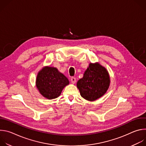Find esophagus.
I'll use <instances>...</instances> for the list:
<instances>
[{"label":"esophagus","mask_w":146,"mask_h":146,"mask_svg":"<svg viewBox=\"0 0 146 146\" xmlns=\"http://www.w3.org/2000/svg\"><path fill=\"white\" fill-rule=\"evenodd\" d=\"M70 80H71V82H72V84H75L76 82V79L75 77H72Z\"/></svg>","instance_id":"obj_1"}]
</instances>
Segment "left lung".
<instances>
[{"mask_svg": "<svg viewBox=\"0 0 146 146\" xmlns=\"http://www.w3.org/2000/svg\"><path fill=\"white\" fill-rule=\"evenodd\" d=\"M110 77L108 70L99 62L90 63L83 77L77 82L81 96L88 101H95L108 91Z\"/></svg>", "mask_w": 146, "mask_h": 146, "instance_id": "8db88e82", "label": "left lung"}]
</instances>
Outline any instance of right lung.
Returning <instances> with one entry per match:
<instances>
[{"mask_svg":"<svg viewBox=\"0 0 146 146\" xmlns=\"http://www.w3.org/2000/svg\"><path fill=\"white\" fill-rule=\"evenodd\" d=\"M69 84L68 78L56 68L44 66L37 73L36 87L43 97L53 99L60 96L62 90Z\"/></svg>","mask_w":146,"mask_h":146,"instance_id":"add662e5","label":"right lung"}]
</instances>
